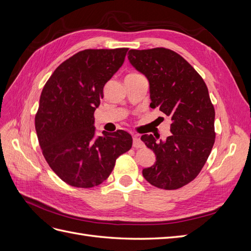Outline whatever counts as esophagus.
Returning a JSON list of instances; mask_svg holds the SVG:
<instances>
[{
  "label": "esophagus",
  "mask_w": 251,
  "mask_h": 251,
  "mask_svg": "<svg viewBox=\"0 0 251 251\" xmlns=\"http://www.w3.org/2000/svg\"><path fill=\"white\" fill-rule=\"evenodd\" d=\"M133 147L135 149H141L144 147V143L140 140L139 137H137V136H134L133 138Z\"/></svg>",
  "instance_id": "esophagus-1"
}]
</instances>
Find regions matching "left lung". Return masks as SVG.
Masks as SVG:
<instances>
[{
	"label": "left lung",
	"instance_id": "1",
	"mask_svg": "<svg viewBox=\"0 0 251 251\" xmlns=\"http://www.w3.org/2000/svg\"><path fill=\"white\" fill-rule=\"evenodd\" d=\"M127 58L150 82L151 108L172 119L165 141L144 134L141 140L153 150L156 162L142 175L158 188L178 189L193 181L214 147L215 108L203 78L173 50L131 49Z\"/></svg>",
	"mask_w": 251,
	"mask_h": 251
}]
</instances>
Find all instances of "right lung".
I'll return each mask as SVG.
<instances>
[{"instance_id": "right-lung-1", "label": "right lung", "mask_w": 251, "mask_h": 251, "mask_svg": "<svg viewBox=\"0 0 251 251\" xmlns=\"http://www.w3.org/2000/svg\"><path fill=\"white\" fill-rule=\"evenodd\" d=\"M127 48L87 49L60 64L44 86L35 130L43 155L57 176L74 187L107 180L116 159L132 148L126 131L95 137L94 112L103 87L123 66Z\"/></svg>"}]
</instances>
